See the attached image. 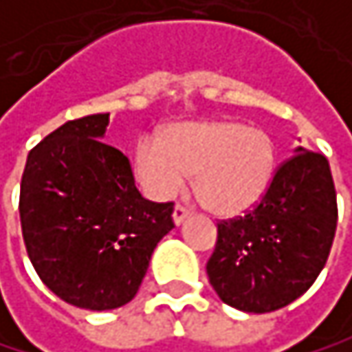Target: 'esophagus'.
I'll use <instances>...</instances> for the list:
<instances>
[{"label": "esophagus", "mask_w": 352, "mask_h": 352, "mask_svg": "<svg viewBox=\"0 0 352 352\" xmlns=\"http://www.w3.org/2000/svg\"><path fill=\"white\" fill-rule=\"evenodd\" d=\"M188 217H190V210L186 206L177 204V206L173 208V221H175V225H182Z\"/></svg>", "instance_id": "obj_1"}]
</instances>
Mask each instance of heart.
<instances>
[{
    "mask_svg": "<svg viewBox=\"0 0 352 352\" xmlns=\"http://www.w3.org/2000/svg\"><path fill=\"white\" fill-rule=\"evenodd\" d=\"M276 168V146L262 127L235 119L182 121L144 135L133 152L142 190L158 200L177 194L194 173L200 204L221 217L252 210L268 192Z\"/></svg>",
    "mask_w": 352,
    "mask_h": 352,
    "instance_id": "1",
    "label": "heart"
}]
</instances>
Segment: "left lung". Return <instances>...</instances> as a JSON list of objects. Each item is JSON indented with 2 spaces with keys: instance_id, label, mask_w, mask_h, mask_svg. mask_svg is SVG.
<instances>
[{
  "instance_id": "left-lung-1",
  "label": "left lung",
  "mask_w": 352,
  "mask_h": 352,
  "mask_svg": "<svg viewBox=\"0 0 352 352\" xmlns=\"http://www.w3.org/2000/svg\"><path fill=\"white\" fill-rule=\"evenodd\" d=\"M338 208L328 158L297 148L245 217L219 223L206 264L223 303L268 314L299 299L326 266Z\"/></svg>"
}]
</instances>
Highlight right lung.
Listing matches in <instances>:
<instances>
[{
  "mask_svg": "<svg viewBox=\"0 0 352 352\" xmlns=\"http://www.w3.org/2000/svg\"><path fill=\"white\" fill-rule=\"evenodd\" d=\"M109 113L51 131L26 158L20 223L28 258L65 303L104 311L129 303L156 243L175 227L173 202L135 188L129 160L102 142Z\"/></svg>",
  "mask_w": 352,
  "mask_h": 352,
  "instance_id": "1",
  "label": "right lung"
}]
</instances>
